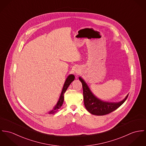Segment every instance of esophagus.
<instances>
[{
    "label": "esophagus",
    "mask_w": 146,
    "mask_h": 146,
    "mask_svg": "<svg viewBox=\"0 0 146 146\" xmlns=\"http://www.w3.org/2000/svg\"><path fill=\"white\" fill-rule=\"evenodd\" d=\"M76 73H79V72H78L77 70H76Z\"/></svg>",
    "instance_id": "obj_1"
}]
</instances>
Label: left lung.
Returning <instances> with one entry per match:
<instances>
[{"instance_id":"left-lung-1","label":"left lung","mask_w":146,"mask_h":146,"mask_svg":"<svg viewBox=\"0 0 146 146\" xmlns=\"http://www.w3.org/2000/svg\"><path fill=\"white\" fill-rule=\"evenodd\" d=\"M79 80L82 84L85 108L92 115L101 116L113 112L125 101L129 95L128 94L125 98L117 102L104 101L98 98L92 93L86 82L81 77H79Z\"/></svg>"}]
</instances>
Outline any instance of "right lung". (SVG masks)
Returning a JSON list of instances; mask_svg holds the SVG:
<instances>
[{"instance_id": "1", "label": "right lung", "mask_w": 146, "mask_h": 146, "mask_svg": "<svg viewBox=\"0 0 146 146\" xmlns=\"http://www.w3.org/2000/svg\"><path fill=\"white\" fill-rule=\"evenodd\" d=\"M74 78H75V77L73 74H70L67 77V78H66L65 82L64 83V85H63V88H62V92L60 94L59 98L56 104L54 107V108L49 111V114H54L58 111V110L59 109L61 108V106H62V105L63 104V102H64V93H65V91H66L67 88H68L70 84V83L74 80Z\"/></svg>"}]
</instances>
